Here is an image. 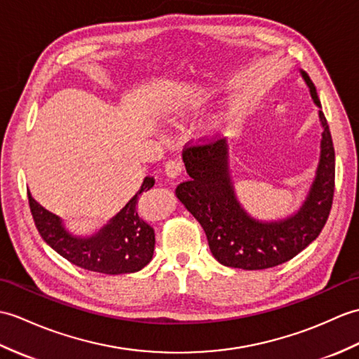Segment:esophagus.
Instances as JSON below:
<instances>
[{
  "label": "esophagus",
  "instance_id": "1",
  "mask_svg": "<svg viewBox=\"0 0 359 359\" xmlns=\"http://www.w3.org/2000/svg\"><path fill=\"white\" fill-rule=\"evenodd\" d=\"M183 171V162L176 157V159H171L166 162L165 165V174L168 176L170 179H176L179 177Z\"/></svg>",
  "mask_w": 359,
  "mask_h": 359
}]
</instances>
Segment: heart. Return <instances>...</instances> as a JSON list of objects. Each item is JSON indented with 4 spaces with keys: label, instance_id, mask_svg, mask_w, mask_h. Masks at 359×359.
<instances>
[{
    "label": "heart",
    "instance_id": "heart-1",
    "mask_svg": "<svg viewBox=\"0 0 359 359\" xmlns=\"http://www.w3.org/2000/svg\"><path fill=\"white\" fill-rule=\"evenodd\" d=\"M197 104H198L197 101H191V102H183L179 105H170L165 110V118L172 123H177L183 118H187L191 110H196Z\"/></svg>",
    "mask_w": 359,
    "mask_h": 359
}]
</instances>
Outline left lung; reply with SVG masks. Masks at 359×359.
I'll list each match as a JSON object with an SVG mask.
<instances>
[{"label": "left lung", "mask_w": 359, "mask_h": 359, "mask_svg": "<svg viewBox=\"0 0 359 359\" xmlns=\"http://www.w3.org/2000/svg\"><path fill=\"white\" fill-rule=\"evenodd\" d=\"M302 76L320 107L323 133L315 179L303 205L292 215L264 222L243 210L231 180L226 139L183 149L189 179L176 188V196L202 224L215 260L229 268L257 271L286 263L309 246L327 222L335 191V149L313 82L303 70Z\"/></svg>", "instance_id": "left-lung-1"}]
</instances>
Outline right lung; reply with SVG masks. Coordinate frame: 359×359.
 Instances as JSON below:
<instances>
[{"label":"right lung","instance_id":"right-lung-1","mask_svg":"<svg viewBox=\"0 0 359 359\" xmlns=\"http://www.w3.org/2000/svg\"><path fill=\"white\" fill-rule=\"evenodd\" d=\"M153 187L154 177L147 176L130 202L90 237L70 234L56 214L47 211L30 193L27 194L36 229L50 248L82 269L119 275L137 272L153 258L154 229L142 219L139 211V196Z\"/></svg>","mask_w":359,"mask_h":359}]
</instances>
